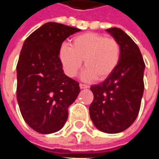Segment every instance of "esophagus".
<instances>
[{
	"label": "esophagus",
	"mask_w": 159,
	"mask_h": 159,
	"mask_svg": "<svg viewBox=\"0 0 159 159\" xmlns=\"http://www.w3.org/2000/svg\"><path fill=\"white\" fill-rule=\"evenodd\" d=\"M79 87L81 89H88V88H89L88 85H85V84H83V83H80Z\"/></svg>",
	"instance_id": "obj_1"
}]
</instances>
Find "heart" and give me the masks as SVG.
Listing matches in <instances>:
<instances>
[{
	"label": "heart",
	"mask_w": 159,
	"mask_h": 159,
	"mask_svg": "<svg viewBox=\"0 0 159 159\" xmlns=\"http://www.w3.org/2000/svg\"><path fill=\"white\" fill-rule=\"evenodd\" d=\"M59 59L65 72L74 77L84 60L82 78L104 80L113 72L121 59V47L117 40L107 38L98 33L87 32L75 36L71 47L65 44L59 50Z\"/></svg>",
	"instance_id": "b5f03b06"
}]
</instances>
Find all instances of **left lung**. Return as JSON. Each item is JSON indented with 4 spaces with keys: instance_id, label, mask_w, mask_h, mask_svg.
<instances>
[{
    "instance_id": "8db88e82",
    "label": "left lung",
    "mask_w": 159,
    "mask_h": 159,
    "mask_svg": "<svg viewBox=\"0 0 159 159\" xmlns=\"http://www.w3.org/2000/svg\"><path fill=\"white\" fill-rule=\"evenodd\" d=\"M107 31L118 42L121 59L117 67L100 84L91 86L89 107L94 126L107 134L123 132L136 119L144 92L145 63L139 47L119 28Z\"/></svg>"
}]
</instances>
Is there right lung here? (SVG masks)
<instances>
[{
    "label": "right lung",
    "instance_id": "right-lung-1",
    "mask_svg": "<svg viewBox=\"0 0 159 159\" xmlns=\"http://www.w3.org/2000/svg\"><path fill=\"white\" fill-rule=\"evenodd\" d=\"M81 30L44 24L23 44L17 65V100L25 123L43 134L62 129L68 108L80 93L79 83L64 73L59 59L63 42Z\"/></svg>",
    "mask_w": 159,
    "mask_h": 159
}]
</instances>
